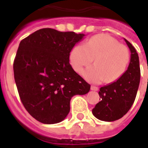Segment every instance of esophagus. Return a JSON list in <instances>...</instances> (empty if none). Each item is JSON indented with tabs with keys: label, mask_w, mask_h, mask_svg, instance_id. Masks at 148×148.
Masks as SVG:
<instances>
[{
	"label": "esophagus",
	"mask_w": 148,
	"mask_h": 148,
	"mask_svg": "<svg viewBox=\"0 0 148 148\" xmlns=\"http://www.w3.org/2000/svg\"><path fill=\"white\" fill-rule=\"evenodd\" d=\"M90 89H91V90H93V91H97L98 90V88L97 86H91Z\"/></svg>",
	"instance_id": "obj_1"
}]
</instances>
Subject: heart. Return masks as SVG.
<instances>
[{"label": "heart", "instance_id": "obj_1", "mask_svg": "<svg viewBox=\"0 0 148 148\" xmlns=\"http://www.w3.org/2000/svg\"><path fill=\"white\" fill-rule=\"evenodd\" d=\"M93 58L95 64L84 71V77L91 83H101L104 81L112 83L127 71L130 55L126 47L120 45L116 39L108 34L91 37L84 45L74 47L70 54L71 66L78 74Z\"/></svg>", "mask_w": 148, "mask_h": 148}]
</instances>
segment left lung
I'll return each instance as SVG.
<instances>
[{
    "label": "left lung",
    "instance_id": "1",
    "mask_svg": "<svg viewBox=\"0 0 148 148\" xmlns=\"http://www.w3.org/2000/svg\"><path fill=\"white\" fill-rule=\"evenodd\" d=\"M131 51L130 63L124 75L116 82L101 87V101L92 110L93 116L103 121H114L123 117L133 105L140 81L139 56L136 49L124 39Z\"/></svg>",
    "mask_w": 148,
    "mask_h": 148
}]
</instances>
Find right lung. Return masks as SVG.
Instances as JSON below:
<instances>
[{
  "label": "right lung",
  "instance_id": "right-lung-1",
  "mask_svg": "<svg viewBox=\"0 0 148 148\" xmlns=\"http://www.w3.org/2000/svg\"><path fill=\"white\" fill-rule=\"evenodd\" d=\"M84 36L42 28L20 42L13 62L16 85L24 108L42 124L63 121L71 97L90 91V84L69 62L71 50Z\"/></svg>",
  "mask_w": 148,
  "mask_h": 148
}]
</instances>
